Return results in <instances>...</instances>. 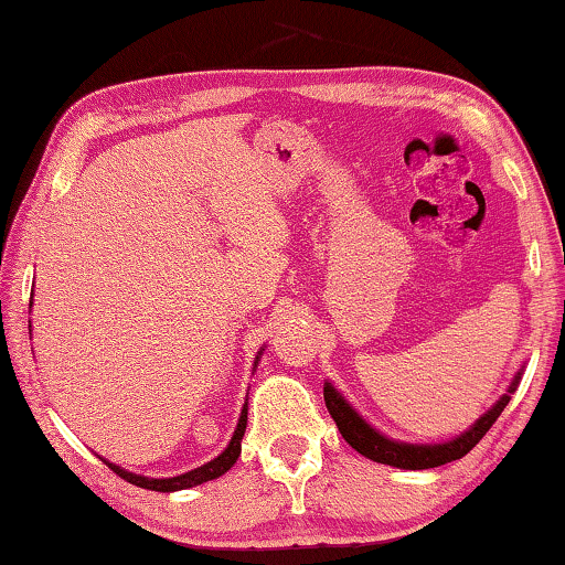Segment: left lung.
Wrapping results in <instances>:
<instances>
[{
	"label": "left lung",
	"mask_w": 565,
	"mask_h": 565,
	"mask_svg": "<svg viewBox=\"0 0 565 565\" xmlns=\"http://www.w3.org/2000/svg\"><path fill=\"white\" fill-rule=\"evenodd\" d=\"M519 381H521V371L511 381L509 394H503L499 401H495V404L486 411V414L478 418L468 431L451 438V441L446 444H431V446L391 441V438H386L384 434H379L376 428H371L366 420L351 408L349 401L329 384V381L323 384V401H327L329 414L333 420H337L341 436L347 438V444L351 448H356L361 456H366L376 463L408 468V471H420V468H436V466L451 463L456 458H461L471 451V448L486 436V431L495 424V418L501 416V411L509 406L511 394L515 391V386H519Z\"/></svg>",
	"instance_id": "obj_1"
}]
</instances>
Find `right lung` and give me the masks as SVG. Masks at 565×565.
<instances>
[{"label":"right lung","mask_w":565,"mask_h":565,"mask_svg":"<svg viewBox=\"0 0 565 565\" xmlns=\"http://www.w3.org/2000/svg\"><path fill=\"white\" fill-rule=\"evenodd\" d=\"M30 309H32V303H30ZM262 351H264V349H262ZM262 351H259V356H262ZM259 356H256L254 366H256V363H259ZM246 406H248V401H246L244 408H242V416H238L236 431H234V436H232V441H228V446L224 448L222 454H218V456L214 458V461L199 466V468H194V471L181 473V476H174V478H147V476H137V473L124 471L121 466H114V463H109V461H104V463H107L114 473H119V476L124 478V481L139 486V489L161 491V493L184 491V489H191V486L214 481V478L224 476V473L228 471V468H232V466L236 463L238 454H242V438H244V431H246V411H248Z\"/></svg>","instance_id":"right-lung-1"}]
</instances>
